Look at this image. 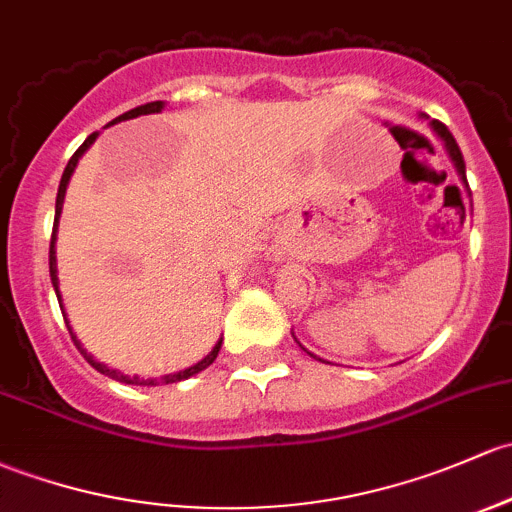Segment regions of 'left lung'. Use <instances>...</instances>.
Wrapping results in <instances>:
<instances>
[{"label": "left lung", "mask_w": 512, "mask_h": 512, "mask_svg": "<svg viewBox=\"0 0 512 512\" xmlns=\"http://www.w3.org/2000/svg\"><path fill=\"white\" fill-rule=\"evenodd\" d=\"M429 125H432L434 134H437V137L441 139V142H444L446 152H449L451 161H454L456 174H459L461 184H464V186H466V191H469V181H466V164H464V157H461V149H459V144H456L454 134H451L449 129H446L444 125H441L439 120H432V122H429ZM299 346H301V343H299ZM301 348H304V346H301ZM304 351H306V348H304ZM306 353H309V351H306ZM309 355H314V353H309ZM314 358H316V355H314Z\"/></svg>", "instance_id": "obj_1"}]
</instances>
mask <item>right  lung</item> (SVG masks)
Here are the masks:
<instances>
[{
  "instance_id": "add662e5",
  "label": "right lung",
  "mask_w": 512,
  "mask_h": 512,
  "mask_svg": "<svg viewBox=\"0 0 512 512\" xmlns=\"http://www.w3.org/2000/svg\"><path fill=\"white\" fill-rule=\"evenodd\" d=\"M161 110H164V102H161V100H157V102H147V105H139V107H134V110L125 112V115L115 117V120H112V122H107V127H110V125H117V122H122V120H132V117H139V115H152V112H161ZM98 134H100V132H93V134H90L88 139H85L83 144H80L78 149H75V154H73V157H71V161H68L66 171H63V176H61V184H58V196H56V218H53L51 250H48V270H51V284H53V289H56L58 304H61V292H58V270H56V230H58V218H61V211H63V198H66V188H68V181H71V176H73L75 166H78V159L83 157L85 152H88V149H90V144H93L95 139H98ZM61 311H63V309H61ZM63 319H66V311H63ZM66 326H68V331H71V338H73L75 348H78V351L83 353V358L88 360V363L93 365V368L98 370V373H102V375H110V378L120 380V383H129V385H157V380H142V378H137V375H134V378H129V375H122V373H117V370H112V368H107V365L98 363V360H95L93 355H90L88 351H85L83 346H80V341H78V338H75L73 328H71V324H68V321H66ZM220 343H223V341H218V343H215V346H213V351L208 353L206 358H203V360H198L196 365H191V368H186V370H179V373H171V375H161V378H159V383H164V385H169V383H181V380H186V378H191V375H196V373H201V370H206L208 365H211L213 360L218 358Z\"/></svg>"
}]
</instances>
